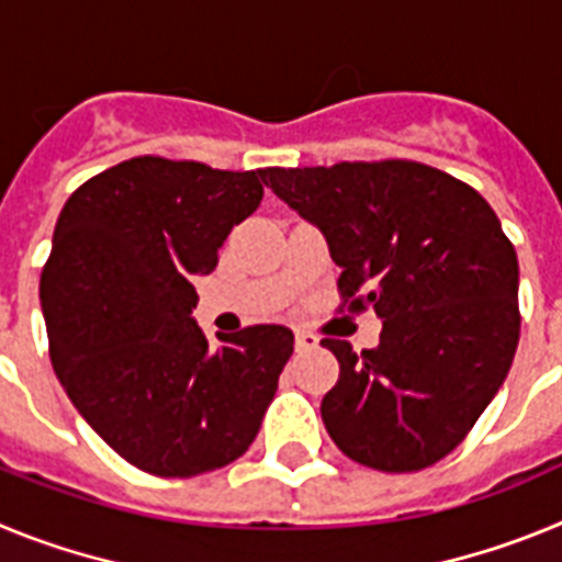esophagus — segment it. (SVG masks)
Here are the masks:
<instances>
[{"instance_id": "34e87169", "label": "esophagus", "mask_w": 562, "mask_h": 562, "mask_svg": "<svg viewBox=\"0 0 562 562\" xmlns=\"http://www.w3.org/2000/svg\"><path fill=\"white\" fill-rule=\"evenodd\" d=\"M295 349L297 351L317 349V337L312 335V331H295Z\"/></svg>"}]
</instances>
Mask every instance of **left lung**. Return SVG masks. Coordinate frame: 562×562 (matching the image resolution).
Returning a JSON list of instances; mask_svg holds the SVG:
<instances>
[{
	"label": "left lung",
	"instance_id": "obj_1",
	"mask_svg": "<svg viewBox=\"0 0 562 562\" xmlns=\"http://www.w3.org/2000/svg\"><path fill=\"white\" fill-rule=\"evenodd\" d=\"M261 180L329 241L337 310L382 317L376 349L324 340L340 362L321 402L331 441L382 473L453 453L520 337L518 256L490 202L416 160L265 168Z\"/></svg>",
	"mask_w": 562,
	"mask_h": 562
}]
</instances>
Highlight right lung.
<instances>
[{"mask_svg": "<svg viewBox=\"0 0 562 562\" xmlns=\"http://www.w3.org/2000/svg\"><path fill=\"white\" fill-rule=\"evenodd\" d=\"M265 196L261 171L132 157L72 191L42 270L49 360L78 414L143 473L191 479L256 439L295 337L256 324L211 346L193 276Z\"/></svg>", "mask_w": 562, "mask_h": 562, "instance_id": "add662e5", "label": "right lung"}]
</instances>
